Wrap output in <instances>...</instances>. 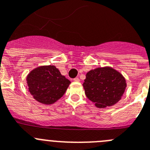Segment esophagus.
Segmentation results:
<instances>
[{"instance_id": "esophagus-1", "label": "esophagus", "mask_w": 150, "mask_h": 150, "mask_svg": "<svg viewBox=\"0 0 150 150\" xmlns=\"http://www.w3.org/2000/svg\"><path fill=\"white\" fill-rule=\"evenodd\" d=\"M74 81H75V82H79V78H78V77H76V78H74Z\"/></svg>"}]
</instances>
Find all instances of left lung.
Masks as SVG:
<instances>
[{
  "label": "left lung",
  "instance_id": "left-lung-1",
  "mask_svg": "<svg viewBox=\"0 0 150 150\" xmlns=\"http://www.w3.org/2000/svg\"><path fill=\"white\" fill-rule=\"evenodd\" d=\"M83 86L87 98L96 107L104 108L116 104L121 99L126 81L114 69L98 67L87 73Z\"/></svg>",
  "mask_w": 150,
  "mask_h": 150
}]
</instances>
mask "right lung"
Masks as SVG:
<instances>
[{
  "label": "right lung",
  "mask_w": 150,
  "mask_h": 150,
  "mask_svg": "<svg viewBox=\"0 0 150 150\" xmlns=\"http://www.w3.org/2000/svg\"><path fill=\"white\" fill-rule=\"evenodd\" d=\"M30 93L42 104H52L61 98L71 83L53 65L41 66L27 76Z\"/></svg>",
  "instance_id": "1"
}]
</instances>
